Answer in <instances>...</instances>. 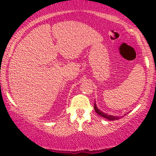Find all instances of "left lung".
Here are the masks:
<instances>
[{
	"mask_svg": "<svg viewBox=\"0 0 156 156\" xmlns=\"http://www.w3.org/2000/svg\"><path fill=\"white\" fill-rule=\"evenodd\" d=\"M94 111L97 112L98 114L99 115H101V116L104 117V118H105L106 119H108V120H117V119H119V116H115V115H108V114L105 113V112H101V110H99L98 108V107L96 106V104H95L94 102Z\"/></svg>",
	"mask_w": 156,
	"mask_h": 156,
	"instance_id": "left-lung-1",
	"label": "left lung"
}]
</instances>
